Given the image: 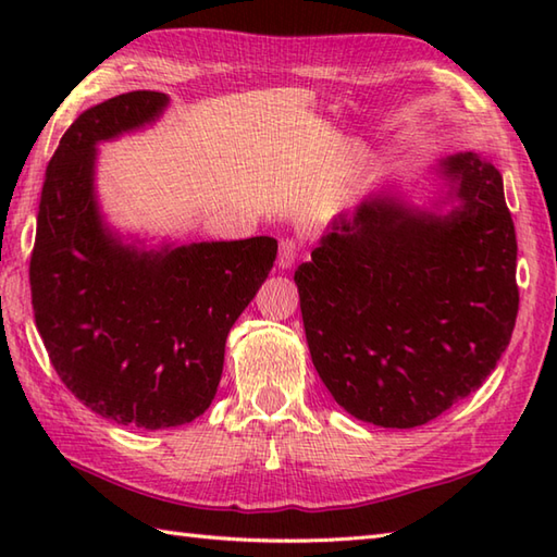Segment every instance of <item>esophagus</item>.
<instances>
[{
	"label": "esophagus",
	"mask_w": 557,
	"mask_h": 557,
	"mask_svg": "<svg viewBox=\"0 0 557 557\" xmlns=\"http://www.w3.org/2000/svg\"><path fill=\"white\" fill-rule=\"evenodd\" d=\"M299 256V246L294 239H282L280 242V253H277V268L287 270L294 265V260Z\"/></svg>",
	"instance_id": "obj_1"
}]
</instances>
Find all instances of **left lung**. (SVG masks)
<instances>
[{
	"instance_id": "1",
	"label": "left lung",
	"mask_w": 557,
	"mask_h": 557,
	"mask_svg": "<svg viewBox=\"0 0 557 557\" xmlns=\"http://www.w3.org/2000/svg\"><path fill=\"white\" fill-rule=\"evenodd\" d=\"M433 172L447 191L431 208L366 196L294 272L318 375L351 417L383 429L429 423L479 389L519 309L500 172L476 152Z\"/></svg>"
}]
</instances>
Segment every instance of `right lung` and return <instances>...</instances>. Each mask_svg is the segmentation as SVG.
<instances>
[{
  "label": "right lung",
  "mask_w": 557,
  "mask_h": 557,
  "mask_svg": "<svg viewBox=\"0 0 557 557\" xmlns=\"http://www.w3.org/2000/svg\"><path fill=\"white\" fill-rule=\"evenodd\" d=\"M164 92L134 90L78 114L47 164L30 256L35 325L57 375L120 425L158 431L215 399L224 342L277 256L242 242H124L96 194L98 144L160 120Z\"/></svg>",
  "instance_id": "add662e5"
}]
</instances>
